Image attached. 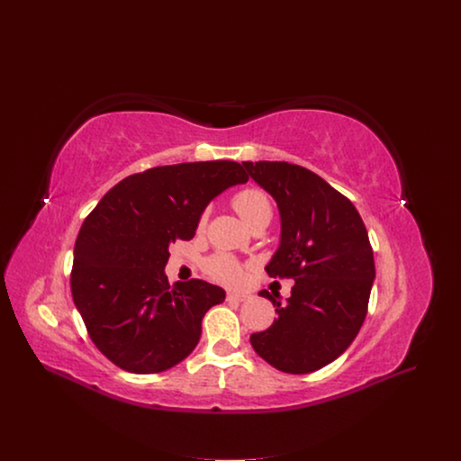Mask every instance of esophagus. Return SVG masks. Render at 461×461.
<instances>
[{"mask_svg":"<svg viewBox=\"0 0 461 461\" xmlns=\"http://www.w3.org/2000/svg\"><path fill=\"white\" fill-rule=\"evenodd\" d=\"M228 301H235V303H244L249 299L248 294H237V292H228Z\"/></svg>","mask_w":461,"mask_h":461,"instance_id":"34e87169","label":"esophagus"}]
</instances>
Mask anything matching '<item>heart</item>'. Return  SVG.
<instances>
[{"label": "heart", "instance_id": "1", "mask_svg": "<svg viewBox=\"0 0 461 461\" xmlns=\"http://www.w3.org/2000/svg\"><path fill=\"white\" fill-rule=\"evenodd\" d=\"M235 212L239 217L244 221L248 228L260 221H268L272 219V203L268 199V194L258 189V187H246L239 191L233 201H231ZM208 272L213 279L226 283V285H235L242 277V270L237 265V260L231 258L230 255H215L208 262Z\"/></svg>", "mask_w": 461, "mask_h": 461}]
</instances>
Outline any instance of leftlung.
I'll return each mask as SVG.
<instances>
[{
    "label": "left lung",
    "instance_id": "8db88e82",
    "mask_svg": "<svg viewBox=\"0 0 461 461\" xmlns=\"http://www.w3.org/2000/svg\"><path fill=\"white\" fill-rule=\"evenodd\" d=\"M242 166L281 215L279 248L265 270L295 281L286 303L258 292L277 306V319L249 343L281 372L319 370L350 347L365 321L375 279L366 228L347 196L310 169L268 160Z\"/></svg>",
    "mask_w": 461,
    "mask_h": 461
}]
</instances>
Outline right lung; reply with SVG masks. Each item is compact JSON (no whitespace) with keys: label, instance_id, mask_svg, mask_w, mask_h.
<instances>
[{"label":"right lung","instance_id":"1","mask_svg":"<svg viewBox=\"0 0 461 461\" xmlns=\"http://www.w3.org/2000/svg\"><path fill=\"white\" fill-rule=\"evenodd\" d=\"M246 182L231 160L160 166L118 182L84 221L71 292L93 343L116 366L155 374L193 352L203 317L226 292L201 279L169 285V246L193 239L215 196Z\"/></svg>","mask_w":461,"mask_h":461}]
</instances>
